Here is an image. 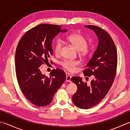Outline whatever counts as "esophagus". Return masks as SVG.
<instances>
[{"mask_svg": "<svg viewBox=\"0 0 130 130\" xmlns=\"http://www.w3.org/2000/svg\"><path fill=\"white\" fill-rule=\"evenodd\" d=\"M71 76L69 75H67V76H66V81L68 82H71Z\"/></svg>", "mask_w": 130, "mask_h": 130, "instance_id": "obj_1", "label": "esophagus"}]
</instances>
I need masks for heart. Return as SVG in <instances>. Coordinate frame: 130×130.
I'll use <instances>...</instances> for the list:
<instances>
[{"label": "heart", "instance_id": "obj_1", "mask_svg": "<svg viewBox=\"0 0 130 130\" xmlns=\"http://www.w3.org/2000/svg\"><path fill=\"white\" fill-rule=\"evenodd\" d=\"M67 40L77 50L83 58L87 57L90 54L91 48L88 46L87 38L83 35L79 33H73L68 36ZM62 48V42L60 40L56 41L54 45V51L56 55H59ZM78 62L75 61L66 60L60 62V65L65 70L69 72L73 73L75 71V68L78 65Z\"/></svg>", "mask_w": 130, "mask_h": 130}]
</instances>
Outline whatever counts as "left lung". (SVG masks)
<instances>
[{"instance_id":"1","label":"left lung","mask_w":130,"mask_h":130,"mask_svg":"<svg viewBox=\"0 0 130 130\" xmlns=\"http://www.w3.org/2000/svg\"><path fill=\"white\" fill-rule=\"evenodd\" d=\"M92 29L98 38V45L92 59L83 71L84 76H94L88 86L82 78L74 76L71 80L77 85L73 101L81 109H89L98 104L109 92L114 82L117 66V53L115 44L108 33L100 27L85 25Z\"/></svg>"}]
</instances>
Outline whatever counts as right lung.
<instances>
[{"instance_id": "add662e5", "label": "right lung", "mask_w": 130, "mask_h": 130, "mask_svg": "<svg viewBox=\"0 0 130 130\" xmlns=\"http://www.w3.org/2000/svg\"><path fill=\"white\" fill-rule=\"evenodd\" d=\"M55 24H41L30 29L21 38L17 47L15 66L17 79L23 94L35 106L43 107L51 103L57 90L66 79L64 71L52 70L50 76L40 71L53 55L52 41L60 32H67Z\"/></svg>"}]
</instances>
